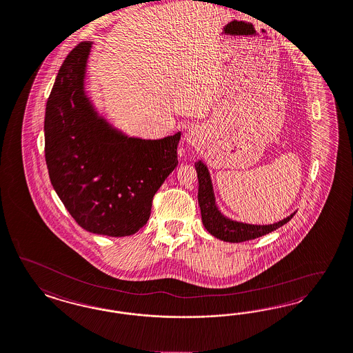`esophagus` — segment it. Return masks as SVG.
<instances>
[{
	"instance_id": "1",
	"label": "esophagus",
	"mask_w": 353,
	"mask_h": 353,
	"mask_svg": "<svg viewBox=\"0 0 353 353\" xmlns=\"http://www.w3.org/2000/svg\"><path fill=\"white\" fill-rule=\"evenodd\" d=\"M185 139L192 146H199V145H202V142L205 139L203 138V132L198 126H192V128H189V130L185 134Z\"/></svg>"
}]
</instances>
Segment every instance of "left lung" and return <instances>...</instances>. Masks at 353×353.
<instances>
[{
	"label": "left lung",
	"instance_id": "8db88e82",
	"mask_svg": "<svg viewBox=\"0 0 353 353\" xmlns=\"http://www.w3.org/2000/svg\"><path fill=\"white\" fill-rule=\"evenodd\" d=\"M195 170L198 174V202L201 207L202 221L207 231L216 239L228 243H243L248 240H254L261 236H265L270 232L278 230L285 223H288L293 218L294 214L290 215L285 219L280 220L279 223L270 224V225H254V224H245L233 220L224 218L219 212L215 205V198L212 193V185L210 180V174L206 165L202 161L195 163Z\"/></svg>",
	"mask_w": 353,
	"mask_h": 353
}]
</instances>
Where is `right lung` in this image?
I'll return each mask as SVG.
<instances>
[{"instance_id":"add662e5","label":"right lung","mask_w":353,"mask_h":353,"mask_svg":"<svg viewBox=\"0 0 353 353\" xmlns=\"http://www.w3.org/2000/svg\"><path fill=\"white\" fill-rule=\"evenodd\" d=\"M91 43L66 56L46 108V160L63 206L85 231L125 237L150 219L154 195L179 164L177 133L126 138L99 119L83 91Z\"/></svg>"}]
</instances>
